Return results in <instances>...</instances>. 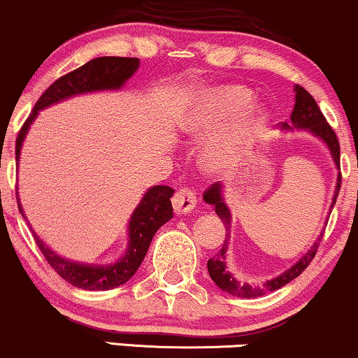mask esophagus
<instances>
[{
    "instance_id": "obj_1",
    "label": "esophagus",
    "mask_w": 358,
    "mask_h": 358,
    "mask_svg": "<svg viewBox=\"0 0 358 358\" xmlns=\"http://www.w3.org/2000/svg\"><path fill=\"white\" fill-rule=\"evenodd\" d=\"M197 199H196V194H194L191 189H180L174 194L172 197V207H174V213L178 215L187 214L196 207Z\"/></svg>"
}]
</instances>
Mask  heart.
Returning a JSON list of instances; mask_svg holds the SVG:
<instances>
[{
    "label": "heart",
    "instance_id": "obj_1",
    "mask_svg": "<svg viewBox=\"0 0 358 358\" xmlns=\"http://www.w3.org/2000/svg\"><path fill=\"white\" fill-rule=\"evenodd\" d=\"M254 94L241 85L202 87L192 96L179 121V129L191 139H204L234 121L206 145L202 152L204 171L214 176L227 174L244 161L254 139L267 121V111L252 103Z\"/></svg>",
    "mask_w": 358,
    "mask_h": 358
}]
</instances>
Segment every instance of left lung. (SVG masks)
Here are the masks:
<instances>
[{
    "label": "left lung",
    "instance_id": "1",
    "mask_svg": "<svg viewBox=\"0 0 358 358\" xmlns=\"http://www.w3.org/2000/svg\"><path fill=\"white\" fill-rule=\"evenodd\" d=\"M294 92H295V104L292 109V114H290V122L287 124L284 122L282 124V131H295V129H302L307 131L308 134L315 136L317 139H320L322 143L327 145L330 156L334 159V164L341 171V145H338L337 136L332 127L329 126V122L325 121L324 114L317 106L315 99L312 98L308 92L301 87L299 85L294 86ZM341 184H342V178L341 172L337 176V182H335V191H334V197H332V204H330L329 213H332V207L337 201L338 191H341ZM204 201L206 204L213 206L215 209V214L219 215L220 220L226 226V241H224L222 249L219 250L217 255H214L213 259L207 260V271H209L210 279L214 280V284L219 287L220 290L224 292L234 295V297H241V299H255V297H262L268 292H273V290L280 289L289 284L290 280H294L295 277H299L301 273L306 271L308 264L312 262V259L315 257L317 249H319V244L322 241V236H324V231L320 232V236H317V239L314 241V244L310 245V249H307V252H303L301 257H299L295 262L290 266L287 271L279 273L273 279H268L264 282V284H247V282H241L237 280L236 277L232 275V272L229 271L227 267V249H229V241H231V227H232V214L231 209H229L226 197H224V186L220 182H215L210 186L207 191L204 192ZM325 226H327V220H325Z\"/></svg>",
    "mask_w": 358,
    "mask_h": 358
}]
</instances>
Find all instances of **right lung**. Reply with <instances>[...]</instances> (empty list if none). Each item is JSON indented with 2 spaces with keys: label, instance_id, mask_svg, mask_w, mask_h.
I'll use <instances>...</instances> for the list:
<instances>
[{
  "label": "right lung",
  "instance_id": "1",
  "mask_svg": "<svg viewBox=\"0 0 358 358\" xmlns=\"http://www.w3.org/2000/svg\"><path fill=\"white\" fill-rule=\"evenodd\" d=\"M139 68L138 57H117V56H101L91 59L81 68L74 69L73 73L64 74L57 81L43 92L41 98L34 104L29 117L21 127L16 139V162H20L21 148H23L24 138L29 127L33 126L34 119L38 117L39 111L50 108L52 104L61 103L79 94H90V92L101 91H119L124 87L129 79ZM174 189L167 186H154L144 192L143 199L139 201L138 207L132 213L129 224H127V247L126 252L113 264H86L76 262V260L66 259L51 249L29 226L23 206L17 199V209L23 215L26 222L33 232L34 241L41 250L48 264L59 273L69 284L85 290H109L114 287L126 284L127 280L138 272L154 234L157 229L164 226L167 220L172 219V204L171 197Z\"/></svg>",
  "mask_w": 358,
  "mask_h": 358
}]
</instances>
